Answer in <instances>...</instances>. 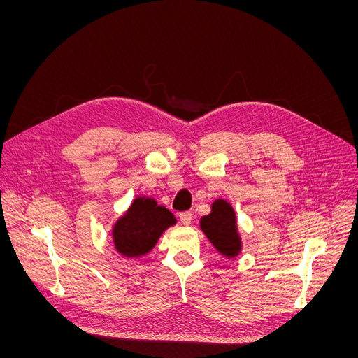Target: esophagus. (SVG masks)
Returning a JSON list of instances; mask_svg holds the SVG:
<instances>
[{
	"mask_svg": "<svg viewBox=\"0 0 358 358\" xmlns=\"http://www.w3.org/2000/svg\"><path fill=\"white\" fill-rule=\"evenodd\" d=\"M178 217H180V222H181L182 224H185V227H189V224L192 223L193 215H192L190 212H181V213L178 215Z\"/></svg>",
	"mask_w": 358,
	"mask_h": 358,
	"instance_id": "34e87169",
	"label": "esophagus"
}]
</instances>
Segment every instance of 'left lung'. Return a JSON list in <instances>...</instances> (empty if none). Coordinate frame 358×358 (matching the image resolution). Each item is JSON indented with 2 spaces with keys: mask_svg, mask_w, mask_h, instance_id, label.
Instances as JSON below:
<instances>
[{
  "mask_svg": "<svg viewBox=\"0 0 358 358\" xmlns=\"http://www.w3.org/2000/svg\"><path fill=\"white\" fill-rule=\"evenodd\" d=\"M200 227L213 245L227 257H235L241 250V241L236 232V220L231 204L224 200H216L212 213L204 216Z\"/></svg>",
  "mask_w": 358,
  "mask_h": 358,
  "instance_id": "8db88e82",
  "label": "left lung"
}]
</instances>
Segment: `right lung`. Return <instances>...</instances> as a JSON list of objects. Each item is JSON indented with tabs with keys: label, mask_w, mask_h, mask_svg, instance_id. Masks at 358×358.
I'll use <instances>...</instances> for the list:
<instances>
[{
	"label": "right lung",
	"mask_w": 358,
	"mask_h": 358,
	"mask_svg": "<svg viewBox=\"0 0 358 358\" xmlns=\"http://www.w3.org/2000/svg\"><path fill=\"white\" fill-rule=\"evenodd\" d=\"M176 217L152 199H136L129 212L116 223L113 239L117 251L126 257H138L154 248L159 235Z\"/></svg>",
	"instance_id": "obj_1"
}]
</instances>
